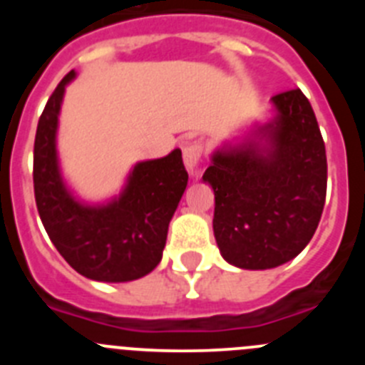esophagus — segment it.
<instances>
[{
    "instance_id": "obj_1",
    "label": "esophagus",
    "mask_w": 365,
    "mask_h": 365,
    "mask_svg": "<svg viewBox=\"0 0 365 365\" xmlns=\"http://www.w3.org/2000/svg\"><path fill=\"white\" fill-rule=\"evenodd\" d=\"M202 150H205V148H202L201 143H192L185 148V151H182V159H185V166L188 168V170H193V168L197 166L199 160H201L202 157Z\"/></svg>"
}]
</instances>
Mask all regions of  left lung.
<instances>
[{
    "instance_id": "1",
    "label": "left lung",
    "mask_w": 365,
    "mask_h": 365,
    "mask_svg": "<svg viewBox=\"0 0 365 365\" xmlns=\"http://www.w3.org/2000/svg\"><path fill=\"white\" fill-rule=\"evenodd\" d=\"M274 117L240 144L212 155L214 235L228 263L279 267L314 235L327 192V157L311 102L299 89L272 98Z\"/></svg>"
}]
</instances>
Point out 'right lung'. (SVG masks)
<instances>
[{
  "label": "right lung",
  "instance_id": "1",
  "mask_svg": "<svg viewBox=\"0 0 365 365\" xmlns=\"http://www.w3.org/2000/svg\"><path fill=\"white\" fill-rule=\"evenodd\" d=\"M74 76V71L63 76L38 120L32 172L38 214L76 272L95 282H133L163 257L168 225L188 185L182 153L177 148L163 159L135 164L120 195L109 202L78 201L63 182L56 151L58 115Z\"/></svg>",
  "mask_w": 365,
  "mask_h": 365
}]
</instances>
